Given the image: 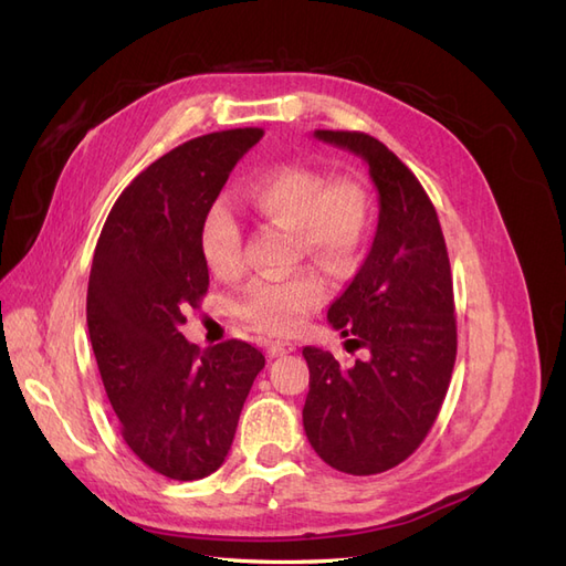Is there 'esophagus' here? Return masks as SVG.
Segmentation results:
<instances>
[{"instance_id":"esophagus-1","label":"esophagus","mask_w":566,"mask_h":566,"mask_svg":"<svg viewBox=\"0 0 566 566\" xmlns=\"http://www.w3.org/2000/svg\"><path fill=\"white\" fill-rule=\"evenodd\" d=\"M297 349V345L295 342H290V339H279V342H269L266 345V354L273 358V356H283V354H290V352H295Z\"/></svg>"}]
</instances>
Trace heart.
<instances>
[{
	"label": "heart",
	"instance_id": "b5f03b06",
	"mask_svg": "<svg viewBox=\"0 0 566 566\" xmlns=\"http://www.w3.org/2000/svg\"><path fill=\"white\" fill-rule=\"evenodd\" d=\"M250 208L266 219L295 229L306 252L345 260L364 243L370 224V200L356 179L325 181L306 167H276L248 188ZM200 252L219 276L243 264V227L227 198H217L200 224ZM328 293L318 269H300L285 279H256L238 300V314L252 328L290 335L306 321Z\"/></svg>",
	"mask_w": 566,
	"mask_h": 566
}]
</instances>
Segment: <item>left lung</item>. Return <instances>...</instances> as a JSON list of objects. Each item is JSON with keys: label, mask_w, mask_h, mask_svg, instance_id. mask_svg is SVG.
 Here are the masks:
<instances>
[{"label": "left lung", "mask_w": 566, "mask_h": 566, "mask_svg": "<svg viewBox=\"0 0 566 566\" xmlns=\"http://www.w3.org/2000/svg\"><path fill=\"white\" fill-rule=\"evenodd\" d=\"M314 136L368 163L380 217L364 266L328 310L368 358L342 368L331 352L302 349L304 432L331 468L378 474L416 453L447 399L458 349L449 252L430 196L382 142L339 129Z\"/></svg>", "instance_id": "1"}]
</instances>
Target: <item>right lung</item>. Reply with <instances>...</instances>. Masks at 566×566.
Wrapping results in <instances>:
<instances>
[{"label": "right lung", "mask_w": 566, "mask_h": 566, "mask_svg": "<svg viewBox=\"0 0 566 566\" xmlns=\"http://www.w3.org/2000/svg\"><path fill=\"white\" fill-rule=\"evenodd\" d=\"M264 129L198 136L148 165L101 229L87 287L92 349L119 434L177 482L221 468L262 352L227 339L200 352L179 328L208 295L200 224Z\"/></svg>", "instance_id": "1"}]
</instances>
